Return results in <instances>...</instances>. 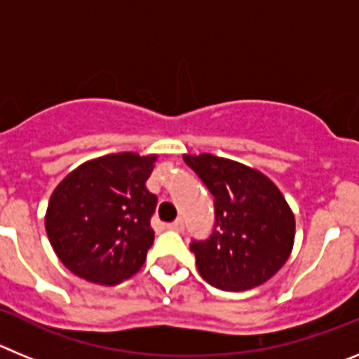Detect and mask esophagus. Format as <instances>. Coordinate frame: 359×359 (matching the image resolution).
<instances>
[{
	"label": "esophagus",
	"mask_w": 359,
	"mask_h": 359,
	"mask_svg": "<svg viewBox=\"0 0 359 359\" xmlns=\"http://www.w3.org/2000/svg\"><path fill=\"white\" fill-rule=\"evenodd\" d=\"M167 228H169V230H172V231H182L183 230V221H182V219H176L174 223L167 224Z\"/></svg>",
	"instance_id": "obj_1"
}]
</instances>
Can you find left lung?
Segmentation results:
<instances>
[{
    "label": "left lung",
    "mask_w": 359,
    "mask_h": 359,
    "mask_svg": "<svg viewBox=\"0 0 359 359\" xmlns=\"http://www.w3.org/2000/svg\"><path fill=\"white\" fill-rule=\"evenodd\" d=\"M215 198V228L210 239L192 243L198 271L224 291L261 286L290 259L294 244V214L278 187L261 170L214 156L185 154Z\"/></svg>",
    "instance_id": "8db88e82"
}]
</instances>
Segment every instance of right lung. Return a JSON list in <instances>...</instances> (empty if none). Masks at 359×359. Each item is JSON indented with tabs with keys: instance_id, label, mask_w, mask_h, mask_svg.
Wrapping results in <instances>:
<instances>
[{
	"instance_id": "add662e5",
	"label": "right lung",
	"mask_w": 359,
	"mask_h": 359,
	"mask_svg": "<svg viewBox=\"0 0 359 359\" xmlns=\"http://www.w3.org/2000/svg\"><path fill=\"white\" fill-rule=\"evenodd\" d=\"M158 154L116 152L73 169L50 196L44 228L62 264L93 284L115 286L144 266L154 241L158 198L147 189Z\"/></svg>"
}]
</instances>
